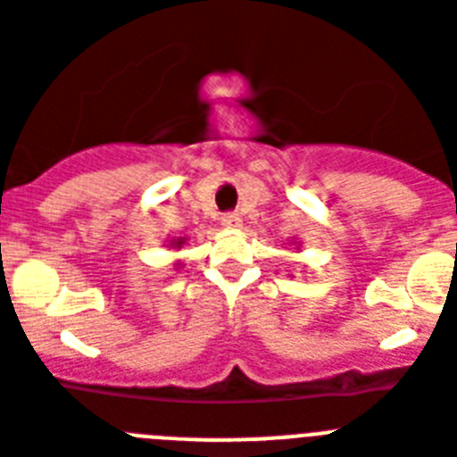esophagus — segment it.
I'll list each match as a JSON object with an SVG mask.
<instances>
[{"instance_id":"1","label":"esophagus","mask_w":457,"mask_h":457,"mask_svg":"<svg viewBox=\"0 0 457 457\" xmlns=\"http://www.w3.org/2000/svg\"><path fill=\"white\" fill-rule=\"evenodd\" d=\"M220 223H223V228H241V219H238V213H225L223 219H220Z\"/></svg>"}]
</instances>
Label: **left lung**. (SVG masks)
Here are the masks:
<instances>
[{
	"instance_id": "1",
	"label": "left lung",
	"mask_w": 457,
	"mask_h": 457,
	"mask_svg": "<svg viewBox=\"0 0 457 457\" xmlns=\"http://www.w3.org/2000/svg\"><path fill=\"white\" fill-rule=\"evenodd\" d=\"M291 245H294V248H295V250H300V245H303V244H300L298 238H291Z\"/></svg>"
}]
</instances>
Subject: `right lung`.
I'll list each match as a JSON object with an SVG mask.
<instances>
[{
    "label": "right lung",
    "instance_id": "add662e5",
    "mask_svg": "<svg viewBox=\"0 0 457 457\" xmlns=\"http://www.w3.org/2000/svg\"><path fill=\"white\" fill-rule=\"evenodd\" d=\"M163 245L166 248H172V250H182L184 245H187V237H168L166 241H163ZM179 269V264H178Z\"/></svg>",
    "mask_w": 457,
    "mask_h": 457
}]
</instances>
